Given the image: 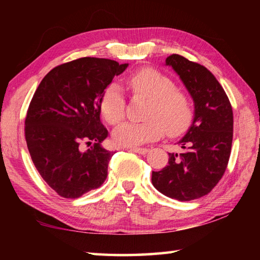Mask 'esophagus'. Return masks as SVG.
I'll return each instance as SVG.
<instances>
[{
	"mask_svg": "<svg viewBox=\"0 0 260 260\" xmlns=\"http://www.w3.org/2000/svg\"><path fill=\"white\" fill-rule=\"evenodd\" d=\"M129 151L136 152V153H139V155H146V153L149 151V149H147V148H135V147H133V148H129Z\"/></svg>",
	"mask_w": 260,
	"mask_h": 260,
	"instance_id": "obj_1",
	"label": "esophagus"
}]
</instances>
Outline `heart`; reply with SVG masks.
Returning a JSON list of instances; mask_svg holds the SVG:
<instances>
[{"instance_id": "heart-1", "label": "heart", "mask_w": 260, "mask_h": 260, "mask_svg": "<svg viewBox=\"0 0 260 260\" xmlns=\"http://www.w3.org/2000/svg\"><path fill=\"white\" fill-rule=\"evenodd\" d=\"M127 83L135 96L149 100L146 121H126L113 131L112 138L120 146H140L160 139L164 132L178 136L191 125L193 108L187 93L175 82L153 69H143L128 78ZM125 96L117 83L105 88L101 99V112L109 124L116 125L125 117Z\"/></svg>"}]
</instances>
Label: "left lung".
Instances as JSON below:
<instances>
[{
  "label": "left lung",
  "mask_w": 260,
  "mask_h": 260,
  "mask_svg": "<svg viewBox=\"0 0 260 260\" xmlns=\"http://www.w3.org/2000/svg\"><path fill=\"white\" fill-rule=\"evenodd\" d=\"M191 95L195 116L179 141L181 153H169V164L153 172V187L170 199L192 201L208 195L222 178L231 156L233 110L215 77L203 65L173 54L166 58Z\"/></svg>",
  "instance_id": "obj_1"
}]
</instances>
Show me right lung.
Returning <instances> with one entry per match:
<instances>
[{"label":"right lung","mask_w":260,"mask_h":260,"mask_svg":"<svg viewBox=\"0 0 260 260\" xmlns=\"http://www.w3.org/2000/svg\"><path fill=\"white\" fill-rule=\"evenodd\" d=\"M128 64L82 57L58 65L42 79L25 119L30 158L59 196L78 199L101 187L113 152L101 143L108 129L100 119L101 99ZM85 143L90 148L83 149Z\"/></svg>","instance_id":"add662e5"}]
</instances>
